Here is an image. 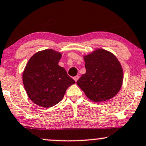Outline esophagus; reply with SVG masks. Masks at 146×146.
I'll return each mask as SVG.
<instances>
[{
	"label": "esophagus",
	"mask_w": 146,
	"mask_h": 146,
	"mask_svg": "<svg viewBox=\"0 0 146 146\" xmlns=\"http://www.w3.org/2000/svg\"><path fill=\"white\" fill-rule=\"evenodd\" d=\"M78 78H79V76H74V80H75V82H76L77 80H78Z\"/></svg>",
	"instance_id": "34e87169"
}]
</instances>
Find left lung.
<instances>
[{
    "label": "left lung",
    "instance_id": "8db88e82",
    "mask_svg": "<svg viewBox=\"0 0 146 146\" xmlns=\"http://www.w3.org/2000/svg\"><path fill=\"white\" fill-rule=\"evenodd\" d=\"M86 73L76 82L86 96L94 102L109 100L120 91L123 70L119 61L111 52L98 48L84 55Z\"/></svg>",
    "mask_w": 146,
    "mask_h": 146
}]
</instances>
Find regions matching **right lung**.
Here are the masks:
<instances>
[{
  "mask_svg": "<svg viewBox=\"0 0 146 146\" xmlns=\"http://www.w3.org/2000/svg\"><path fill=\"white\" fill-rule=\"evenodd\" d=\"M62 53L53 49L36 53L23 70V83L28 98L36 105L51 108L64 98L75 81L58 64Z\"/></svg>",
  "mask_w": 146,
  "mask_h": 146,
  "instance_id": "add662e5",
  "label": "right lung"
}]
</instances>
